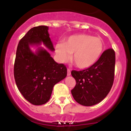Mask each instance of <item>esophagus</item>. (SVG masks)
Listing matches in <instances>:
<instances>
[{"label": "esophagus", "instance_id": "esophagus-1", "mask_svg": "<svg viewBox=\"0 0 131 131\" xmlns=\"http://www.w3.org/2000/svg\"><path fill=\"white\" fill-rule=\"evenodd\" d=\"M67 75H68V76L71 75V71H70V69H68V70H67Z\"/></svg>", "mask_w": 131, "mask_h": 131}]
</instances>
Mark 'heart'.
<instances>
[{
	"label": "heart",
	"mask_w": 131,
	"mask_h": 131,
	"mask_svg": "<svg viewBox=\"0 0 131 131\" xmlns=\"http://www.w3.org/2000/svg\"><path fill=\"white\" fill-rule=\"evenodd\" d=\"M104 42L100 37L91 35L77 34L70 36L63 43L56 45V54L61 62L71 58L77 67L86 69L94 65L101 56L104 50Z\"/></svg>",
	"instance_id": "1"
}]
</instances>
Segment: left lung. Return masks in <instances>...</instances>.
Listing matches in <instances>:
<instances>
[{
    "instance_id": "left-lung-1",
    "label": "left lung",
    "mask_w": 131,
    "mask_h": 131,
    "mask_svg": "<svg viewBox=\"0 0 131 131\" xmlns=\"http://www.w3.org/2000/svg\"><path fill=\"white\" fill-rule=\"evenodd\" d=\"M115 54L112 48L106 50L94 65L81 71H71L76 85L71 91L76 102L91 106L106 98L113 85L115 76Z\"/></svg>"
}]
</instances>
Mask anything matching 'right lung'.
<instances>
[{"instance_id": "add662e5", "label": "right lung", "mask_w": 131, "mask_h": 131, "mask_svg": "<svg viewBox=\"0 0 131 131\" xmlns=\"http://www.w3.org/2000/svg\"><path fill=\"white\" fill-rule=\"evenodd\" d=\"M48 27H34L19 40L16 50L14 75L18 90L31 104H45L50 100L54 86L66 77L67 68L58 63L45 49L39 48L34 54L29 45L42 42L52 51L54 48Z\"/></svg>"}]
</instances>
